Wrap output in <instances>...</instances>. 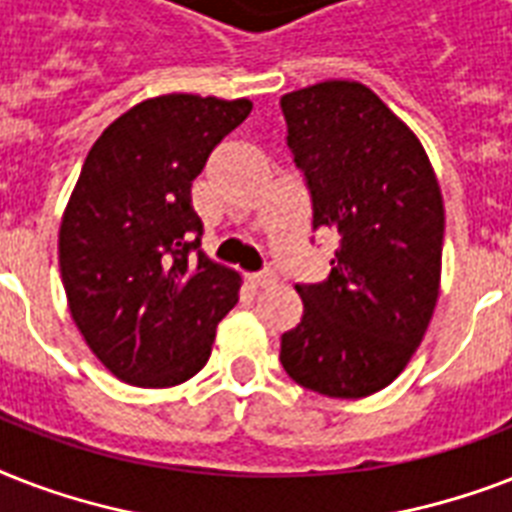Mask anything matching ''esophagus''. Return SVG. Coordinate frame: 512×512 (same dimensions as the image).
<instances>
[{
  "label": "esophagus",
  "instance_id": "34e87169",
  "mask_svg": "<svg viewBox=\"0 0 512 512\" xmlns=\"http://www.w3.org/2000/svg\"><path fill=\"white\" fill-rule=\"evenodd\" d=\"M249 284H252V287L255 289H268V287H273V284H276V273H271V271H265V273H252V276H249Z\"/></svg>",
  "mask_w": 512,
  "mask_h": 512
}]
</instances>
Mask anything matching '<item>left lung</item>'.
I'll return each mask as SVG.
<instances>
[{"label":"left lung","mask_w":512,"mask_h":512,"mask_svg":"<svg viewBox=\"0 0 512 512\" xmlns=\"http://www.w3.org/2000/svg\"><path fill=\"white\" fill-rule=\"evenodd\" d=\"M313 228L340 236L321 284H297L303 319L281 335L297 385L329 398L388 388L436 311L444 196L420 138L366 84L327 79L281 98Z\"/></svg>","instance_id":"left-lung-1"}]
</instances>
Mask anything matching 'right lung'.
Returning a JSON list of instances; mask_svg holds the SVG:
<instances>
[{"instance_id": "right-lung-1", "label": "right lung", "mask_w": 512, "mask_h": 512, "mask_svg": "<svg viewBox=\"0 0 512 512\" xmlns=\"http://www.w3.org/2000/svg\"><path fill=\"white\" fill-rule=\"evenodd\" d=\"M252 100L170 92L103 130L58 231L60 279L84 342L138 388H172L207 364L241 276L201 252L191 183Z\"/></svg>"}]
</instances>
